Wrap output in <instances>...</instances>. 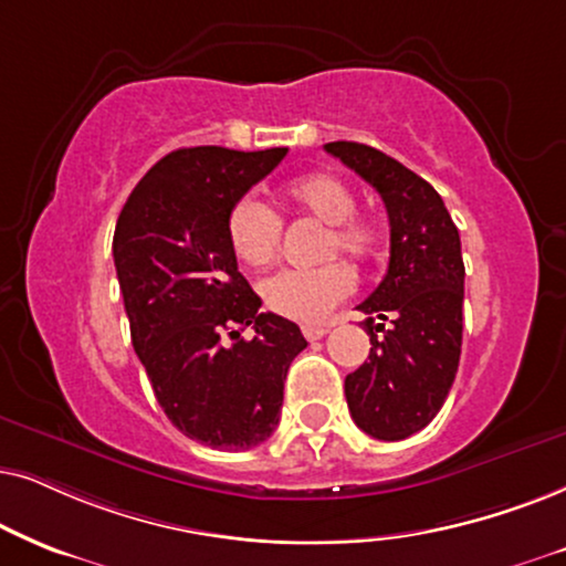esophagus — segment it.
<instances>
[{"instance_id": "obj_1", "label": "esophagus", "mask_w": 566, "mask_h": 566, "mask_svg": "<svg viewBox=\"0 0 566 566\" xmlns=\"http://www.w3.org/2000/svg\"><path fill=\"white\" fill-rule=\"evenodd\" d=\"M331 331V326H311V323H307V326H303V336L307 338V342H318V338H323Z\"/></svg>"}]
</instances>
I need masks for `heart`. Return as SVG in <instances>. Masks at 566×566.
Wrapping results in <instances>:
<instances>
[{
	"label": "heart",
	"mask_w": 566,
	"mask_h": 566,
	"mask_svg": "<svg viewBox=\"0 0 566 566\" xmlns=\"http://www.w3.org/2000/svg\"><path fill=\"white\" fill-rule=\"evenodd\" d=\"M282 201L295 212L326 224L315 259L328 261L342 255L349 266L373 263L382 248V224L370 214L354 212L357 193L334 172H307L282 186ZM232 251L248 266H266L276 259L282 243V220L263 201L245 196L228 217ZM352 292V274L336 261L315 269H284L261 284V297L269 311L300 323H321L336 311Z\"/></svg>",
	"instance_id": "obj_1"
}]
</instances>
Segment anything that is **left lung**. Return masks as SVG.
Wrapping results in <instances>:
<instances>
[{"instance_id":"1","label":"left lung","mask_w":566,"mask_h":566,"mask_svg":"<svg viewBox=\"0 0 566 566\" xmlns=\"http://www.w3.org/2000/svg\"><path fill=\"white\" fill-rule=\"evenodd\" d=\"M326 153L380 193L390 222L388 271L357 307L370 357L346 375V406L361 432L403 440L437 417L461 361V235L442 196L394 157L359 142H328Z\"/></svg>"}]
</instances>
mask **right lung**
Listing matches in <instances>:
<instances>
[{
  "label": "right lung",
  "instance_id": "1",
  "mask_svg": "<svg viewBox=\"0 0 566 566\" xmlns=\"http://www.w3.org/2000/svg\"><path fill=\"white\" fill-rule=\"evenodd\" d=\"M287 147H186L139 180L113 232L132 344L157 403L214 450H251L279 424L284 380L307 342L297 323L261 313L228 238L230 209ZM251 325L254 336L240 333Z\"/></svg>",
  "mask_w": 566,
  "mask_h": 566
}]
</instances>
